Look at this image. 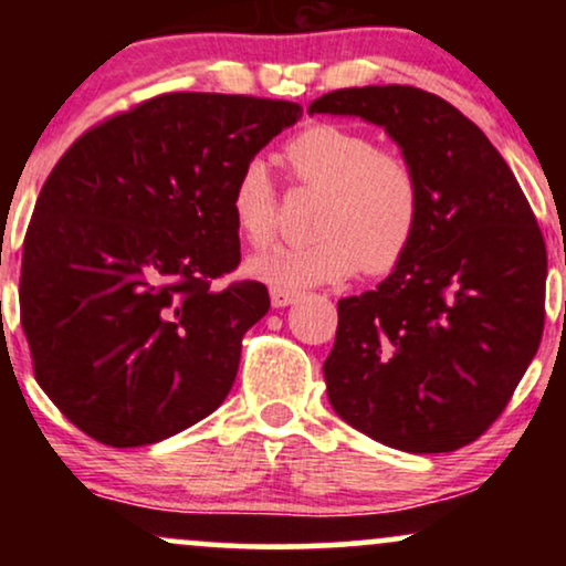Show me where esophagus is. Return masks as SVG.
<instances>
[{
  "label": "esophagus",
  "mask_w": 566,
  "mask_h": 566,
  "mask_svg": "<svg viewBox=\"0 0 566 566\" xmlns=\"http://www.w3.org/2000/svg\"><path fill=\"white\" fill-rule=\"evenodd\" d=\"M301 297V292L295 290H282V287H271V305L274 308H284V305H292Z\"/></svg>",
  "instance_id": "esophagus-1"
}]
</instances>
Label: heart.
<instances>
[{"label":"heart","instance_id":"obj_1","mask_svg":"<svg viewBox=\"0 0 566 566\" xmlns=\"http://www.w3.org/2000/svg\"><path fill=\"white\" fill-rule=\"evenodd\" d=\"M292 175L305 186L322 188L308 244H282L261 252L247 271L282 290L340 282L365 269L391 271L405 258L420 226L423 191L412 161L378 148L359 129L314 125L284 148ZM231 218L252 247H265L276 231V186L263 159L244 161L231 186Z\"/></svg>","mask_w":566,"mask_h":566}]
</instances>
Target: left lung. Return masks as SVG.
Listing matches in <instances>:
<instances>
[{
	"instance_id": "obj_1",
	"label": "left lung",
	"mask_w": 566,
	"mask_h": 566,
	"mask_svg": "<svg viewBox=\"0 0 566 566\" xmlns=\"http://www.w3.org/2000/svg\"><path fill=\"white\" fill-rule=\"evenodd\" d=\"M308 114L386 129L423 191L405 258L375 290L337 301L329 405L394 450H460L495 423L541 346L548 255L535 212L497 148L444 97L348 87Z\"/></svg>"
}]
</instances>
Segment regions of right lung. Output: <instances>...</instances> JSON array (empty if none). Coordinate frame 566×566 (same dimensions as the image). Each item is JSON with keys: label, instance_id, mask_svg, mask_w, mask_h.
<instances>
[{"label": "right lung", "instance_id": "obj_1", "mask_svg": "<svg viewBox=\"0 0 566 566\" xmlns=\"http://www.w3.org/2000/svg\"><path fill=\"white\" fill-rule=\"evenodd\" d=\"M290 101L167 93L74 140L23 239L21 324L36 382L108 447L175 437L223 405L242 337L269 314L242 261L231 186L295 125Z\"/></svg>", "mask_w": 566, "mask_h": 566}]
</instances>
